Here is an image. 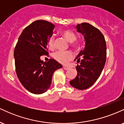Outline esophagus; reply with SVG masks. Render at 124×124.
<instances>
[{
    "label": "esophagus",
    "mask_w": 124,
    "mask_h": 124,
    "mask_svg": "<svg viewBox=\"0 0 124 124\" xmlns=\"http://www.w3.org/2000/svg\"><path fill=\"white\" fill-rule=\"evenodd\" d=\"M63 68L64 69H65V70H69V67H67V66H63Z\"/></svg>",
    "instance_id": "34e87169"
}]
</instances>
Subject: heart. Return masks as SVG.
Returning a JSON list of instances; mask_svg holds the SVG:
<instances>
[{
	"label": "heart",
	"instance_id": "heart-1",
	"mask_svg": "<svg viewBox=\"0 0 124 124\" xmlns=\"http://www.w3.org/2000/svg\"><path fill=\"white\" fill-rule=\"evenodd\" d=\"M61 34L68 42H70V45L73 48H79L80 46V42L76 39V34L70 30H64L61 32ZM47 46L49 49H52L55 47V38L54 36H51L48 38ZM52 56L56 61L62 64H66L73 58V54L70 51H58L54 52Z\"/></svg>",
	"mask_w": 124,
	"mask_h": 124
}]
</instances>
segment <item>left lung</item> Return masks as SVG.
<instances>
[{
    "label": "left lung",
    "mask_w": 124,
    "mask_h": 124,
    "mask_svg": "<svg viewBox=\"0 0 124 124\" xmlns=\"http://www.w3.org/2000/svg\"><path fill=\"white\" fill-rule=\"evenodd\" d=\"M77 31L84 35L85 49L76 58L78 75L70 81L73 87L79 90L89 88L100 76L106 61L107 46L104 37L98 28L87 23L76 26Z\"/></svg>",
    "instance_id": "obj_1"
}]
</instances>
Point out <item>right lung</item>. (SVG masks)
Wrapping results in <instances>:
<instances>
[{
  "label": "right lung",
  "instance_id": "1",
  "mask_svg": "<svg viewBox=\"0 0 124 124\" xmlns=\"http://www.w3.org/2000/svg\"><path fill=\"white\" fill-rule=\"evenodd\" d=\"M55 25L39 20L26 27L18 38L14 51L15 67L20 82L31 93H45L51 85L52 75L62 66L54 59L43 62L42 55H48L47 41Z\"/></svg>",
  "mask_w": 124,
  "mask_h": 124
}]
</instances>
